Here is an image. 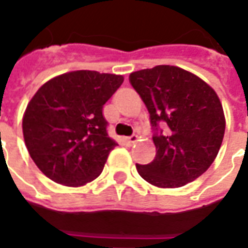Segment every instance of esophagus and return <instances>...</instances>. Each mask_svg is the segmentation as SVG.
I'll use <instances>...</instances> for the list:
<instances>
[{
	"instance_id": "esophagus-1",
	"label": "esophagus",
	"mask_w": 248,
	"mask_h": 248,
	"mask_svg": "<svg viewBox=\"0 0 248 248\" xmlns=\"http://www.w3.org/2000/svg\"><path fill=\"white\" fill-rule=\"evenodd\" d=\"M124 140H126L127 145H133V143H135V142L138 140V135H130V137H126Z\"/></svg>"
}]
</instances>
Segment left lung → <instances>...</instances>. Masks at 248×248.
<instances>
[{
    "mask_svg": "<svg viewBox=\"0 0 248 248\" xmlns=\"http://www.w3.org/2000/svg\"><path fill=\"white\" fill-rule=\"evenodd\" d=\"M129 79L150 113L156 147L154 161L137 165L140 175L162 188L195 181L211 166L223 140L226 121L217 93L177 66L134 71Z\"/></svg>",
    "mask_w": 248,
    "mask_h": 248,
    "instance_id": "obj_1",
    "label": "left lung"
}]
</instances>
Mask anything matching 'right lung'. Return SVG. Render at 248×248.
Segmentation results:
<instances>
[{"label": "right lung", "mask_w": 248, "mask_h": 248, "mask_svg": "<svg viewBox=\"0 0 248 248\" xmlns=\"http://www.w3.org/2000/svg\"><path fill=\"white\" fill-rule=\"evenodd\" d=\"M122 82V76L78 70L38 89L24 114L22 131L31 159L49 179L78 187L99 177L117 146L102 108Z\"/></svg>", "instance_id": "1"}]
</instances>
